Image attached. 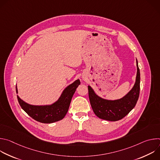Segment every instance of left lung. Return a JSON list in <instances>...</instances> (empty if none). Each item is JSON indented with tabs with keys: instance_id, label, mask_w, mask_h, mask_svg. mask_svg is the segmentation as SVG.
<instances>
[{
	"instance_id": "obj_1",
	"label": "left lung",
	"mask_w": 160,
	"mask_h": 160,
	"mask_svg": "<svg viewBox=\"0 0 160 160\" xmlns=\"http://www.w3.org/2000/svg\"><path fill=\"white\" fill-rule=\"evenodd\" d=\"M137 62V76L133 87L123 98L109 101L98 96L93 89L88 86V97L95 115L101 119L115 122L124 118L135 107L138 101L140 92V70Z\"/></svg>"
}]
</instances>
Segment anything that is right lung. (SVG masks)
I'll use <instances>...</instances> for the list:
<instances>
[{"label": "right lung", "instance_id": "obj_1", "mask_svg": "<svg viewBox=\"0 0 160 160\" xmlns=\"http://www.w3.org/2000/svg\"><path fill=\"white\" fill-rule=\"evenodd\" d=\"M80 84V80H77L68 86L59 99L50 106H33L22 101L18 96L17 98L21 108L30 117L41 123H51L59 121L65 117L76 88ZM16 88V93H18L17 87Z\"/></svg>", "mask_w": 160, "mask_h": 160}]
</instances>
